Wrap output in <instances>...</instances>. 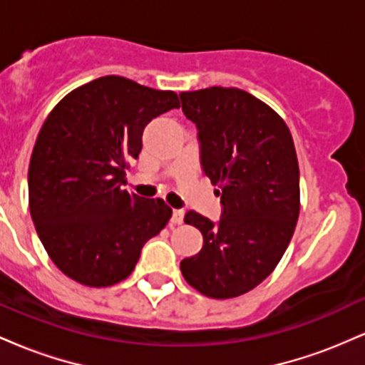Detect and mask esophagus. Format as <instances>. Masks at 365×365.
<instances>
[{
  "mask_svg": "<svg viewBox=\"0 0 365 365\" xmlns=\"http://www.w3.org/2000/svg\"><path fill=\"white\" fill-rule=\"evenodd\" d=\"M183 216H185V212H183L182 209H175L173 216H171V223H173V225H182L183 223Z\"/></svg>",
  "mask_w": 365,
  "mask_h": 365,
  "instance_id": "1",
  "label": "esophagus"
}]
</instances>
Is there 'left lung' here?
Wrapping results in <instances>:
<instances>
[{"label":"left lung","instance_id":"1","mask_svg":"<svg viewBox=\"0 0 365 365\" xmlns=\"http://www.w3.org/2000/svg\"><path fill=\"white\" fill-rule=\"evenodd\" d=\"M197 127L200 166L220 187V221L188 211L202 233L199 254L180 262L188 284L211 299H233L264 282L283 257L300 212V177L287 123L235 87L182 92Z\"/></svg>","mask_w":365,"mask_h":365}]
</instances>
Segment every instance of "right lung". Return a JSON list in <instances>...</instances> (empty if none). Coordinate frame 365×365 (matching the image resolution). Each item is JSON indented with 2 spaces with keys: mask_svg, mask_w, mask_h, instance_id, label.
<instances>
[{
  "mask_svg": "<svg viewBox=\"0 0 365 365\" xmlns=\"http://www.w3.org/2000/svg\"><path fill=\"white\" fill-rule=\"evenodd\" d=\"M175 108V92L106 75L46 118L29 165V206L46 252L68 278L96 288L121 282L170 221L165 200L123 185L145 125Z\"/></svg>",
  "mask_w": 365,
  "mask_h": 365,
  "instance_id": "1",
  "label": "right lung"
}]
</instances>
